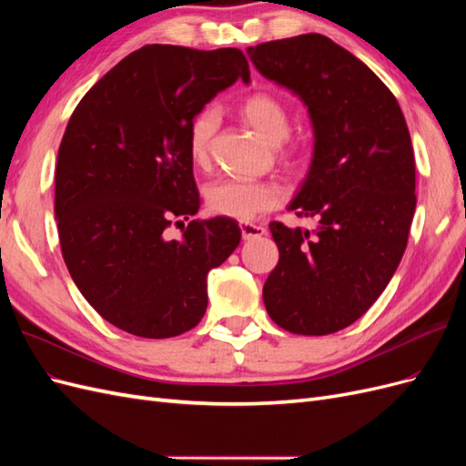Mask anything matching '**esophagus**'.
<instances>
[{"instance_id":"34e87169","label":"esophagus","mask_w":466,"mask_h":466,"mask_svg":"<svg viewBox=\"0 0 466 466\" xmlns=\"http://www.w3.org/2000/svg\"><path fill=\"white\" fill-rule=\"evenodd\" d=\"M241 233H243V238H245V241H250V238H257V237L266 235V229L262 228V225L248 223V221H241Z\"/></svg>"}]
</instances>
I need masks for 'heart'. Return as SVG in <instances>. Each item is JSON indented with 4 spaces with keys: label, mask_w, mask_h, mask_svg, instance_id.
<instances>
[{
    "label": "heart",
    "mask_w": 466,
    "mask_h": 466,
    "mask_svg": "<svg viewBox=\"0 0 466 466\" xmlns=\"http://www.w3.org/2000/svg\"><path fill=\"white\" fill-rule=\"evenodd\" d=\"M241 116L255 128L268 144H284L291 132L288 106L270 93H252L238 105ZM219 128V110L214 105L202 106L188 124L187 146L194 165L204 167L209 159V147ZM295 149H281V159H293ZM279 192L274 185L260 180L223 178L206 188V206L218 216L233 219H250L264 209L278 204Z\"/></svg>",
    "instance_id": "obj_1"
}]
</instances>
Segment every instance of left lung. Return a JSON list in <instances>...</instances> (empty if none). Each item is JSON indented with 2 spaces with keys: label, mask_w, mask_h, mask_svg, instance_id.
<instances>
[{
  "label": "left lung",
  "mask_w": 466,
  "mask_h": 466,
  "mask_svg": "<svg viewBox=\"0 0 466 466\" xmlns=\"http://www.w3.org/2000/svg\"><path fill=\"white\" fill-rule=\"evenodd\" d=\"M258 72L298 95L313 161L289 209L313 229L272 221L279 260L262 298L278 327L324 336L377 301L406 250L416 163L397 98L354 54L317 33L247 48Z\"/></svg>",
  "instance_id": "left-lung-1"
}]
</instances>
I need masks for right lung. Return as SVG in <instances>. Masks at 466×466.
<instances>
[{
    "instance_id": "add662e5",
    "label": "right lung",
    "mask_w": 466,
    "mask_h": 466,
    "mask_svg": "<svg viewBox=\"0 0 466 466\" xmlns=\"http://www.w3.org/2000/svg\"><path fill=\"white\" fill-rule=\"evenodd\" d=\"M238 77L250 81L238 48L147 45L98 79L67 122L54 196L62 257L83 298L124 332L194 329L208 272L241 241L229 218L182 223L200 208L188 124Z\"/></svg>"
}]
</instances>
